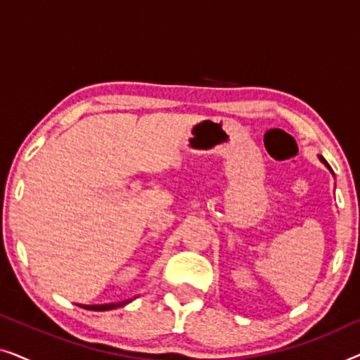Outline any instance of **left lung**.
Masks as SVG:
<instances>
[{
    "label": "left lung",
    "mask_w": 360,
    "mask_h": 360,
    "mask_svg": "<svg viewBox=\"0 0 360 360\" xmlns=\"http://www.w3.org/2000/svg\"><path fill=\"white\" fill-rule=\"evenodd\" d=\"M318 159H319V160H321V162H323V164L328 167V169H329V172H331V174H333V169H331V167H329V164H328V162H326V160H324V157H323V155H318ZM333 175H334V174H333Z\"/></svg>",
    "instance_id": "obj_1"
}]
</instances>
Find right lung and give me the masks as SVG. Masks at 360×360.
I'll return each instance as SVG.
<instances>
[{"mask_svg":"<svg viewBox=\"0 0 360 360\" xmlns=\"http://www.w3.org/2000/svg\"><path fill=\"white\" fill-rule=\"evenodd\" d=\"M136 298V297H134ZM134 298L124 300V302H117V303H106V304H78V307L85 308V309H91V311H108V309H115L120 307H124V304L131 303Z\"/></svg>","mask_w":360,"mask_h":360,"instance_id":"add662e5","label":"right lung"}]
</instances>
